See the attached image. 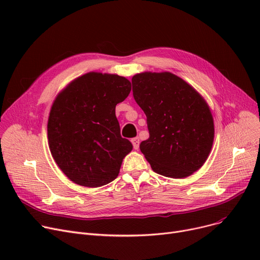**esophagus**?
Instances as JSON below:
<instances>
[{"instance_id":"esophagus-1","label":"esophagus","mask_w":260,"mask_h":260,"mask_svg":"<svg viewBox=\"0 0 260 260\" xmlns=\"http://www.w3.org/2000/svg\"><path fill=\"white\" fill-rule=\"evenodd\" d=\"M131 141H132L133 146H134V148H135V149H138V148H139V144H140L139 138H133Z\"/></svg>"}]
</instances>
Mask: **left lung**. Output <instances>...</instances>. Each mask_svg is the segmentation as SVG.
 Instances as JSON below:
<instances>
[{
    "label": "left lung",
    "instance_id": "8db88e82",
    "mask_svg": "<svg viewBox=\"0 0 260 260\" xmlns=\"http://www.w3.org/2000/svg\"><path fill=\"white\" fill-rule=\"evenodd\" d=\"M133 95L146 116L149 138L140 149L157 174L184 178L206 162L214 140L208 104L185 81L171 73L133 77Z\"/></svg>",
    "mask_w": 260,
    "mask_h": 260
}]
</instances>
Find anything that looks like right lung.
I'll list each match as a JSON object with an SVG mask.
<instances>
[{
	"label": "right lung",
	"instance_id": "obj_1",
	"mask_svg": "<svg viewBox=\"0 0 260 260\" xmlns=\"http://www.w3.org/2000/svg\"><path fill=\"white\" fill-rule=\"evenodd\" d=\"M131 89L124 77L88 73L54 100L47 124L49 148L58 167L75 183L98 187L117 178L133 145L121 137L115 111Z\"/></svg>",
	"mask_w": 260,
	"mask_h": 260
}]
</instances>
